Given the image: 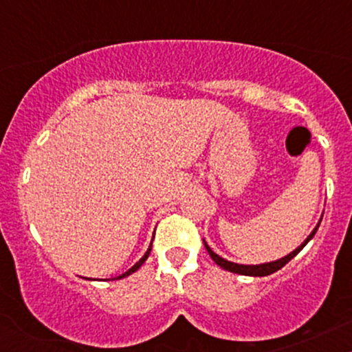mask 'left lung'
I'll return each mask as SVG.
<instances>
[{"mask_svg": "<svg viewBox=\"0 0 352 352\" xmlns=\"http://www.w3.org/2000/svg\"><path fill=\"white\" fill-rule=\"evenodd\" d=\"M319 223H321V220H319ZM319 223L316 225V228H314L313 232L309 233V236L306 238V240L302 241V243H301L300 246H298V248L294 250V252H292L289 254H286V256L280 258V260L270 261V263H263V265H238V263H233V261L225 260V258L218 256V254H217L215 252H212V248H210V246H208L207 243H205V240H204V243H205V248H207L208 254H210V256H212V260L215 261V263H217L218 266H220V268L227 270V272H232V273L245 274V276H268V274H272V273H274V272H278V270H281L283 266L288 263V261H292L293 258L296 256V254L300 253L302 248H305L306 243H308L311 238L314 236V233L318 232Z\"/></svg>", "mask_w": 352, "mask_h": 352, "instance_id": "8db88e82", "label": "left lung"}]
</instances>
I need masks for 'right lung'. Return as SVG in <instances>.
I'll use <instances>...</instances> for the list:
<instances>
[{"label": "right lung", "mask_w": 352, "mask_h": 352, "mask_svg": "<svg viewBox=\"0 0 352 352\" xmlns=\"http://www.w3.org/2000/svg\"><path fill=\"white\" fill-rule=\"evenodd\" d=\"M151 250H152V243H151V246H148V250H147V252H145V254H144V256H142V258H140V260H139V261H137V263H135L134 266H132V268H131V270H127V272H125V273H122V274H120V276H117V278H119V280H120V278H125V276H129V274H132V273H134V272H137V270H139V268H140V266H142V265H144V261H145V260H147V258H148V254H151Z\"/></svg>", "instance_id": "obj_1"}]
</instances>
